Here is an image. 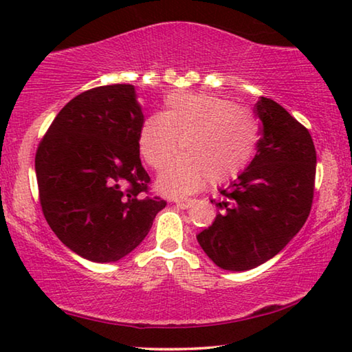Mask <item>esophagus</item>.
Masks as SVG:
<instances>
[{
	"label": "esophagus",
	"mask_w": 352,
	"mask_h": 352,
	"mask_svg": "<svg viewBox=\"0 0 352 352\" xmlns=\"http://www.w3.org/2000/svg\"><path fill=\"white\" fill-rule=\"evenodd\" d=\"M194 199H180V200H175V205L178 208H182V210H188L189 206L194 205Z\"/></svg>",
	"instance_id": "esophagus-1"
}]
</instances>
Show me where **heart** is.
<instances>
[{
    "label": "heart",
    "mask_w": 352,
    "mask_h": 352,
    "mask_svg": "<svg viewBox=\"0 0 352 352\" xmlns=\"http://www.w3.org/2000/svg\"><path fill=\"white\" fill-rule=\"evenodd\" d=\"M259 127L253 111L214 94L174 91L166 109L148 116L140 129L138 144L146 163L163 170L178 151L180 157L158 180L168 195H184L206 182L233 180L254 157Z\"/></svg>",
    "instance_id": "1"
}]
</instances>
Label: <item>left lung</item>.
Returning a JSON list of instances; mask_svg holds the SVG:
<instances>
[{
  "label": "left lung",
  "mask_w": 352,
  "mask_h": 352,
  "mask_svg": "<svg viewBox=\"0 0 352 352\" xmlns=\"http://www.w3.org/2000/svg\"><path fill=\"white\" fill-rule=\"evenodd\" d=\"M254 113L258 152L220 190V212L197 234L208 258L231 272L254 269L281 252L302 228L314 199L317 152L309 130L269 98L256 102Z\"/></svg>",
  "instance_id": "8db88e82"
}]
</instances>
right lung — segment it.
<instances>
[{"label": "right lung", "instance_id": "right-lung-1", "mask_svg": "<svg viewBox=\"0 0 352 352\" xmlns=\"http://www.w3.org/2000/svg\"><path fill=\"white\" fill-rule=\"evenodd\" d=\"M144 122L133 85L96 87L58 111L35 153L41 211L69 250L115 262L144 241L160 197H144L151 177L138 136Z\"/></svg>", "mask_w": 352, "mask_h": 352}]
</instances>
